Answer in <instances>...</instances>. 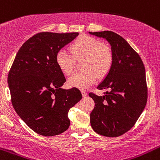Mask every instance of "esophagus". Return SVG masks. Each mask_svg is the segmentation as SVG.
Wrapping results in <instances>:
<instances>
[{
  "label": "esophagus",
  "instance_id": "1",
  "mask_svg": "<svg viewBox=\"0 0 160 160\" xmlns=\"http://www.w3.org/2000/svg\"><path fill=\"white\" fill-rule=\"evenodd\" d=\"M82 95H83V97H87V92H86V91H82Z\"/></svg>",
  "mask_w": 160,
  "mask_h": 160
}]
</instances>
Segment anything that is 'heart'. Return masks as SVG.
Here are the masks:
<instances>
[{
    "instance_id": "obj_1",
    "label": "heart",
    "mask_w": 160,
    "mask_h": 160,
    "mask_svg": "<svg viewBox=\"0 0 160 160\" xmlns=\"http://www.w3.org/2000/svg\"><path fill=\"white\" fill-rule=\"evenodd\" d=\"M72 54L61 49L57 52L55 61L62 73L69 75L74 69L75 59L83 58V71H77L69 77L68 85L80 89H86L92 86L98 76L105 77L111 70L114 57L111 48L100 40L83 35L71 45Z\"/></svg>"
}]
</instances>
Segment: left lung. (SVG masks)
Segmentation results:
<instances>
[{
    "instance_id": "left-lung-1",
    "label": "left lung",
    "mask_w": 160,
    "mask_h": 160,
    "mask_svg": "<svg viewBox=\"0 0 160 160\" xmlns=\"http://www.w3.org/2000/svg\"><path fill=\"white\" fill-rule=\"evenodd\" d=\"M106 38L112 46L113 64L97 88L104 96L89 92L95 102L90 123L97 134L115 138L128 132L139 118L147 101L145 68L140 55L128 42L112 31L89 32Z\"/></svg>"
}]
</instances>
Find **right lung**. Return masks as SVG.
<instances>
[{
    "label": "right lung",
    "instance_id": "add662e5",
    "mask_svg": "<svg viewBox=\"0 0 160 160\" xmlns=\"http://www.w3.org/2000/svg\"><path fill=\"white\" fill-rule=\"evenodd\" d=\"M78 32H42L20 47L8 73L12 105L30 128L42 136L69 128L68 111L82 99L77 88H61L66 79L55 61L57 52Z\"/></svg>",
    "mask_w": 160,
    "mask_h": 160
}]
</instances>
